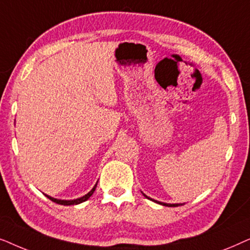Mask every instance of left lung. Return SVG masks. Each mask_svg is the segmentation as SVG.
Segmentation results:
<instances>
[{
	"label": "left lung",
	"instance_id": "1",
	"mask_svg": "<svg viewBox=\"0 0 250 250\" xmlns=\"http://www.w3.org/2000/svg\"><path fill=\"white\" fill-rule=\"evenodd\" d=\"M145 196H146V194H145ZM146 198H148V199H150L149 197H146ZM153 201H156V200H153ZM156 203H158L160 205H164V206H168V207H177V206H180L179 204H164V203H160V201H156Z\"/></svg>",
	"mask_w": 250,
	"mask_h": 250
}]
</instances>
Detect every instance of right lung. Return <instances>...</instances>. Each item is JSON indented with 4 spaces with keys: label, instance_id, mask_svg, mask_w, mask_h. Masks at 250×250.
Segmentation results:
<instances>
[{
    "label": "right lung",
    "instance_id": "1",
    "mask_svg": "<svg viewBox=\"0 0 250 250\" xmlns=\"http://www.w3.org/2000/svg\"><path fill=\"white\" fill-rule=\"evenodd\" d=\"M98 184V183H97ZM97 184H95L94 186V188L93 189H92L90 192H88L87 194H85V196H83V197H81V198H78V199H75V200H59V199H54V198H52V197H49V196H45L49 198L50 200H52L53 203H56V204H59V205H63V206H70V205H77V204H81V203H83V201H86L88 198H90L92 194H93V192H94V190H95V188H97Z\"/></svg>",
    "mask_w": 250,
    "mask_h": 250
}]
</instances>
